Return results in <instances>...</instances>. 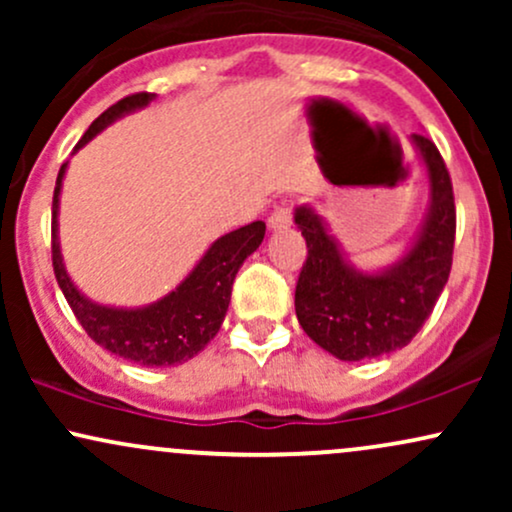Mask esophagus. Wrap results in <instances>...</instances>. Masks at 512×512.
<instances>
[{"mask_svg":"<svg viewBox=\"0 0 512 512\" xmlns=\"http://www.w3.org/2000/svg\"><path fill=\"white\" fill-rule=\"evenodd\" d=\"M293 219V207L289 202H281L279 207H274L272 216H269V228L274 231H281V228H289Z\"/></svg>","mask_w":512,"mask_h":512,"instance_id":"esophagus-1","label":"esophagus"}]
</instances>
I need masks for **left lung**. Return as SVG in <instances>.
<instances>
[{"label":"left lung","instance_id":"1","mask_svg":"<svg viewBox=\"0 0 512 512\" xmlns=\"http://www.w3.org/2000/svg\"><path fill=\"white\" fill-rule=\"evenodd\" d=\"M428 170L431 207L419 238L397 264L378 274L356 272L310 207H298L308 257L296 284V315L317 346L342 361L402 349L424 327L448 284L455 248V197L436 144L411 134Z\"/></svg>","mask_w":512,"mask_h":512}]
</instances>
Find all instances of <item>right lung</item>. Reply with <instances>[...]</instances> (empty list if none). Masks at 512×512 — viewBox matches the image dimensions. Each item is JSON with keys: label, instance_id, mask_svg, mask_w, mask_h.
Instances as JSON below:
<instances>
[{"label": "right lung", "instance_id": "obj_1", "mask_svg": "<svg viewBox=\"0 0 512 512\" xmlns=\"http://www.w3.org/2000/svg\"><path fill=\"white\" fill-rule=\"evenodd\" d=\"M151 101H154V93L142 91L110 105L103 115L91 122L76 149H81L88 139L96 137L117 117L144 108ZM64 170H67V163H62L55 197H52V267L76 320L93 342L101 344L110 354L127 358L139 366L156 368L190 361L219 332L228 303H231L233 279L245 257L260 248L264 231H267L264 221H252L238 231L221 236L204 252L202 260L178 289L170 291L161 301L134 310L105 308L79 293L62 264L60 240H57V207H60Z\"/></svg>", "mask_w": 512, "mask_h": 512}]
</instances>
